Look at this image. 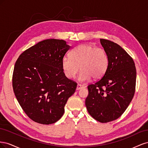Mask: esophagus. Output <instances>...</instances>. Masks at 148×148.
Masks as SVG:
<instances>
[{
    "instance_id": "obj_1",
    "label": "esophagus",
    "mask_w": 148,
    "mask_h": 148,
    "mask_svg": "<svg viewBox=\"0 0 148 148\" xmlns=\"http://www.w3.org/2000/svg\"><path fill=\"white\" fill-rule=\"evenodd\" d=\"M84 88V86H83V85L78 84H77V90H79V89H82V88Z\"/></svg>"
}]
</instances>
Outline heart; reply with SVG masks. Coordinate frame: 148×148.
<instances>
[{"label":"heart","instance_id":"obj_1","mask_svg":"<svg viewBox=\"0 0 148 148\" xmlns=\"http://www.w3.org/2000/svg\"><path fill=\"white\" fill-rule=\"evenodd\" d=\"M108 56L104 49L95 48L89 44H80L70 52V57L65 56L62 60V66L66 77L73 78L81 71L78 80L81 82L88 81L91 77H101L107 69Z\"/></svg>","mask_w":148,"mask_h":148}]
</instances>
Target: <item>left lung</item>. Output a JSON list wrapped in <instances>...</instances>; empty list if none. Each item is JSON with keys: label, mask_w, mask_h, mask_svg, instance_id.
<instances>
[{"label": "left lung", "mask_w": 148, "mask_h": 148, "mask_svg": "<svg viewBox=\"0 0 148 148\" xmlns=\"http://www.w3.org/2000/svg\"><path fill=\"white\" fill-rule=\"evenodd\" d=\"M109 59L102 78L88 86L85 101L92 117L101 123L117 119L127 109L135 91L136 70L134 61L119 44L101 39Z\"/></svg>", "instance_id": "left-lung-1"}]
</instances>
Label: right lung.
<instances>
[{
  "mask_svg": "<svg viewBox=\"0 0 148 148\" xmlns=\"http://www.w3.org/2000/svg\"><path fill=\"white\" fill-rule=\"evenodd\" d=\"M71 48L64 40L49 39L24 51L13 70V89L26 114L49 125L64 115V107L77 84L66 77L62 60Z\"/></svg>",
  "mask_w": 148,
  "mask_h": 148,
  "instance_id": "1",
  "label": "right lung"
}]
</instances>
